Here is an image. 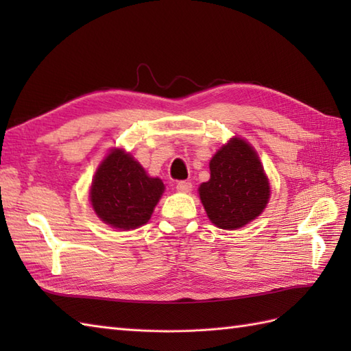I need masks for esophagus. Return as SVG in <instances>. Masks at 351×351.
I'll return each mask as SVG.
<instances>
[{"label":"esophagus","mask_w":351,"mask_h":351,"mask_svg":"<svg viewBox=\"0 0 351 351\" xmlns=\"http://www.w3.org/2000/svg\"><path fill=\"white\" fill-rule=\"evenodd\" d=\"M193 189V185L190 181H180L176 184V190L180 193H190Z\"/></svg>","instance_id":"obj_1"}]
</instances>
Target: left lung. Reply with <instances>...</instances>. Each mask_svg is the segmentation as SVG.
<instances>
[{
  "instance_id": "1",
  "label": "left lung",
  "mask_w": 351,
  "mask_h": 351,
  "mask_svg": "<svg viewBox=\"0 0 351 351\" xmlns=\"http://www.w3.org/2000/svg\"><path fill=\"white\" fill-rule=\"evenodd\" d=\"M211 178L199 187L208 217L217 228L237 229L256 219L270 197V185L256 152L232 138L213 156Z\"/></svg>"
}]
</instances>
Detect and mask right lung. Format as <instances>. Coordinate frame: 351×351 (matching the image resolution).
<instances>
[{"label": "right lung", "instance_id": "1", "mask_svg": "<svg viewBox=\"0 0 351 351\" xmlns=\"http://www.w3.org/2000/svg\"><path fill=\"white\" fill-rule=\"evenodd\" d=\"M162 191L161 180L149 178L131 155L114 149L96 171L90 200L104 223L128 230L151 219Z\"/></svg>", "mask_w": 351, "mask_h": 351}]
</instances>
